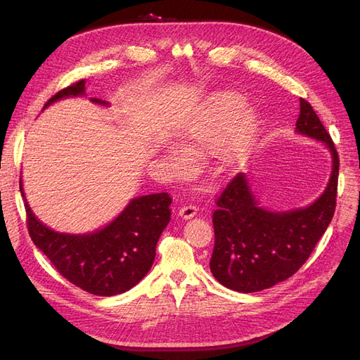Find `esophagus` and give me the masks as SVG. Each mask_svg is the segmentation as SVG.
Segmentation results:
<instances>
[{
    "mask_svg": "<svg viewBox=\"0 0 360 360\" xmlns=\"http://www.w3.org/2000/svg\"><path fill=\"white\" fill-rule=\"evenodd\" d=\"M197 212H198V207H197V205L188 204V205H183V207H181L179 214H180L181 219H192V217H193L195 214H197Z\"/></svg>",
    "mask_w": 360,
    "mask_h": 360,
    "instance_id": "esophagus-1",
    "label": "esophagus"
}]
</instances>
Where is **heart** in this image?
<instances>
[{
	"label": "heart",
	"mask_w": 360,
	"mask_h": 360,
	"mask_svg": "<svg viewBox=\"0 0 360 360\" xmlns=\"http://www.w3.org/2000/svg\"><path fill=\"white\" fill-rule=\"evenodd\" d=\"M257 115L252 108L243 105L242 99L231 93L216 94L204 115L191 124L183 134L181 150L188 155H198L214 150L225 165H234L252 147L257 136ZM174 165L186 167L177 151L169 155Z\"/></svg>",
	"instance_id": "obj_1"
}]
</instances>
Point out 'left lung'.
Wrapping results in <instances>:
<instances>
[{
    "mask_svg": "<svg viewBox=\"0 0 360 360\" xmlns=\"http://www.w3.org/2000/svg\"><path fill=\"white\" fill-rule=\"evenodd\" d=\"M296 129L329 148L332 174L328 188L309 207L279 213L259 207L243 172L230 180L216 198L210 259L213 276L226 288L255 292L288 279L309 258L332 221L340 158L328 130L304 99H300Z\"/></svg>",
    "mask_w": 360,
    "mask_h": 360,
    "instance_id": "8db88e82",
    "label": "left lung"
}]
</instances>
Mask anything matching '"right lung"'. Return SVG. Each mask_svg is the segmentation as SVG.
<instances>
[{"mask_svg": "<svg viewBox=\"0 0 360 360\" xmlns=\"http://www.w3.org/2000/svg\"><path fill=\"white\" fill-rule=\"evenodd\" d=\"M85 94L81 79L53 94L45 108L63 97ZM108 105L105 101L91 99ZM27 226L31 240L45 254L60 275L73 285L96 296L122 294L143 279L153 266L156 245L171 221V201L167 192L134 198L115 219L91 234L52 231L32 214L25 200Z\"/></svg>", "mask_w": 360, "mask_h": 360, "instance_id": "right-lung-1", "label": "right lung"}]
</instances>
